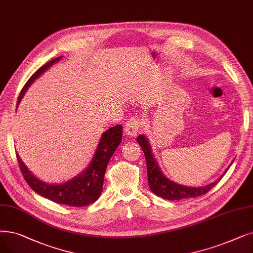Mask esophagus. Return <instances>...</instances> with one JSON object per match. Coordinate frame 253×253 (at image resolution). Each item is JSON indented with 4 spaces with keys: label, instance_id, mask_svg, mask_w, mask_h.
Returning <instances> with one entry per match:
<instances>
[{
    "label": "esophagus",
    "instance_id": "esophagus-1",
    "mask_svg": "<svg viewBox=\"0 0 253 253\" xmlns=\"http://www.w3.org/2000/svg\"><path fill=\"white\" fill-rule=\"evenodd\" d=\"M142 126V120L137 117H132L128 119L125 125V133L129 136H135Z\"/></svg>",
    "mask_w": 253,
    "mask_h": 253
}]
</instances>
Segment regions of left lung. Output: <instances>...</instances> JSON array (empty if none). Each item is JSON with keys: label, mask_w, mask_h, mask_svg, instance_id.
I'll list each match as a JSON object with an SVG mask.
<instances>
[{"label": "left lung", "mask_w": 253, "mask_h": 253, "mask_svg": "<svg viewBox=\"0 0 253 253\" xmlns=\"http://www.w3.org/2000/svg\"><path fill=\"white\" fill-rule=\"evenodd\" d=\"M137 142L140 145L142 151H144L146 162H147V171H148V182L150 189L153 193L166 199L169 201H179L182 199H189V197H197L206 194L210 191L214 186L222 179L227 169L224 173L214 183L207 185L205 187H187V186H182L180 184L174 183L169 180L164 175L157 164V161L153 157L151 151V147L148 142V139L145 135H139L136 138Z\"/></svg>", "instance_id": "left-lung-1"}]
</instances>
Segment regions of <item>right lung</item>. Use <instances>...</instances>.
Segmentation results:
<instances>
[{"label": "right lung", "instance_id": "right-lung-1", "mask_svg": "<svg viewBox=\"0 0 253 253\" xmlns=\"http://www.w3.org/2000/svg\"><path fill=\"white\" fill-rule=\"evenodd\" d=\"M61 58L62 57L49 61L31 76L30 80L26 83L19 93L16 105H18L20 99L25 95L30 84L40 74H42L47 68H49L52 64L58 62ZM122 131V125H116L106 130L100 138L99 145H98V148L96 150V153L94 154V157L90 163V166L86 168V169L83 173L78 175V177L64 184L49 185L38 180L35 175L31 173V171L27 169L24 162L19 158L18 154L16 153L19 169L21 172H23L24 178L30 187L41 196L46 197L49 201L61 205H67L71 207L89 206L99 199L102 192L105 169L109 162V159L112 158L113 154L121 144L123 135Z\"/></svg>", "mask_w": 253, "mask_h": 253}]
</instances>
